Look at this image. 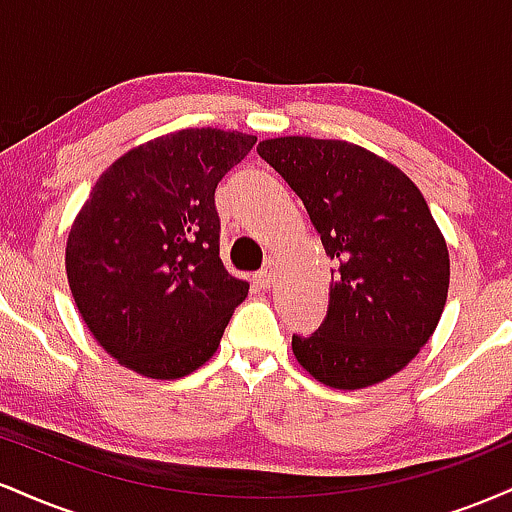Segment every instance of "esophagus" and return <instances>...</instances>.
<instances>
[{
	"mask_svg": "<svg viewBox=\"0 0 512 512\" xmlns=\"http://www.w3.org/2000/svg\"><path fill=\"white\" fill-rule=\"evenodd\" d=\"M274 262H269L267 267L262 269V272H257L255 274V284L260 286V289H272V284H274Z\"/></svg>",
	"mask_w": 512,
	"mask_h": 512,
	"instance_id": "esophagus-1",
	"label": "esophagus"
}]
</instances>
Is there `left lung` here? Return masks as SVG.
<instances>
[{"mask_svg":"<svg viewBox=\"0 0 512 512\" xmlns=\"http://www.w3.org/2000/svg\"><path fill=\"white\" fill-rule=\"evenodd\" d=\"M257 154L301 197L337 262L327 317L313 337H293L296 361L334 390L392 378L448 301V243L424 195L395 163L344 139H264Z\"/></svg>","mask_w":512,"mask_h":512,"instance_id":"left-lung-1","label":"left lung"}]
</instances>
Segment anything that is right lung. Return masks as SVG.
I'll return each mask as SVG.
<instances>
[{
    "instance_id": "right-lung-1",
    "label": "right lung",
    "mask_w": 512,
    "mask_h": 512,
    "mask_svg": "<svg viewBox=\"0 0 512 512\" xmlns=\"http://www.w3.org/2000/svg\"><path fill=\"white\" fill-rule=\"evenodd\" d=\"M255 142L180 129L129 149L93 185L64 267L79 315L120 366L178 380L216 354L250 284L219 257L214 192Z\"/></svg>"
}]
</instances>
